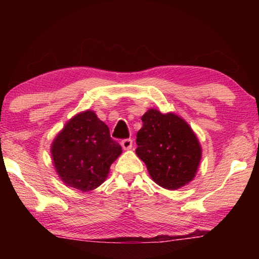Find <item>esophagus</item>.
<instances>
[{"label":"esophagus","instance_id":"34e87169","mask_svg":"<svg viewBox=\"0 0 259 259\" xmlns=\"http://www.w3.org/2000/svg\"><path fill=\"white\" fill-rule=\"evenodd\" d=\"M121 146L123 147V150H130L133 147V140L131 139H123L121 142Z\"/></svg>","mask_w":259,"mask_h":259}]
</instances>
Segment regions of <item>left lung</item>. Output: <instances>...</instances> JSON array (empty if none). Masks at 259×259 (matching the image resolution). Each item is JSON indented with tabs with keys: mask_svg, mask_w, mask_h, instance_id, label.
Masks as SVG:
<instances>
[{
	"mask_svg": "<svg viewBox=\"0 0 259 259\" xmlns=\"http://www.w3.org/2000/svg\"><path fill=\"white\" fill-rule=\"evenodd\" d=\"M136 154L146 164L157 185L178 190L193 181L202 150L199 139L185 120L174 113L151 108L142 116Z\"/></svg>",
	"mask_w": 259,
	"mask_h": 259,
	"instance_id": "obj_1",
	"label": "left lung"
}]
</instances>
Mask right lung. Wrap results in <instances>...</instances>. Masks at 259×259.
I'll return each instance as SVG.
<instances>
[{
  "label": "right lung",
  "mask_w": 259,
  "mask_h": 259,
  "mask_svg": "<svg viewBox=\"0 0 259 259\" xmlns=\"http://www.w3.org/2000/svg\"><path fill=\"white\" fill-rule=\"evenodd\" d=\"M121 153L120 144L111 138L108 126L90 109L73 116L51 145L58 176L65 185L81 192L102 185L109 166Z\"/></svg>",
  "instance_id": "add662e5"
}]
</instances>
